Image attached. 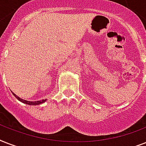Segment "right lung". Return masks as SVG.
Masks as SVG:
<instances>
[{"label": "right lung", "instance_id": "obj_1", "mask_svg": "<svg viewBox=\"0 0 146 146\" xmlns=\"http://www.w3.org/2000/svg\"><path fill=\"white\" fill-rule=\"evenodd\" d=\"M13 96L17 98V99L19 100V101H20V102H23V103H25V104H29V105H38V104H42V103H44V102L46 101V99H42V100H41V101H36V102H29V101L24 100V99H23V98H20L18 97V96H17L16 94L13 93Z\"/></svg>", "mask_w": 146, "mask_h": 146}]
</instances>
